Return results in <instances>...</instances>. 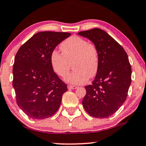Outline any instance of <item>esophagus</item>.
I'll return each mask as SVG.
<instances>
[{"label":"esophagus","instance_id":"1","mask_svg":"<svg viewBox=\"0 0 146 146\" xmlns=\"http://www.w3.org/2000/svg\"><path fill=\"white\" fill-rule=\"evenodd\" d=\"M67 87L68 89H76V88H78V86H71V85H68Z\"/></svg>","mask_w":146,"mask_h":146}]
</instances>
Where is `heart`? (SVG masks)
<instances>
[{
	"instance_id": "obj_1",
	"label": "heart",
	"mask_w": 146,
	"mask_h": 146,
	"mask_svg": "<svg viewBox=\"0 0 146 146\" xmlns=\"http://www.w3.org/2000/svg\"><path fill=\"white\" fill-rule=\"evenodd\" d=\"M62 53L53 51L50 56L51 67L60 77L64 78L70 69H74L65 78L66 82L82 84L89 77H94L99 68V56L96 46L78 36H71L60 45Z\"/></svg>"
}]
</instances>
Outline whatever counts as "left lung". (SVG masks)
<instances>
[{"label": "left lung", "mask_w": 146, "mask_h": 146, "mask_svg": "<svg viewBox=\"0 0 146 146\" xmlns=\"http://www.w3.org/2000/svg\"><path fill=\"white\" fill-rule=\"evenodd\" d=\"M98 51L99 68L91 85L85 86L82 105L90 116L106 118L116 113L125 101L131 83L132 69L123 48L104 30L80 31Z\"/></svg>", "instance_id": "left-lung-1"}]
</instances>
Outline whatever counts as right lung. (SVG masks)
Instances as JSON below:
<instances>
[{
    "label": "right lung",
    "mask_w": 146,
    "mask_h": 146,
    "mask_svg": "<svg viewBox=\"0 0 146 146\" xmlns=\"http://www.w3.org/2000/svg\"><path fill=\"white\" fill-rule=\"evenodd\" d=\"M70 36L65 32H38L22 45L15 56L13 86L16 102L31 118H48L60 108L67 85L53 71L50 56Z\"/></svg>",
    "instance_id": "add662e5"
}]
</instances>
